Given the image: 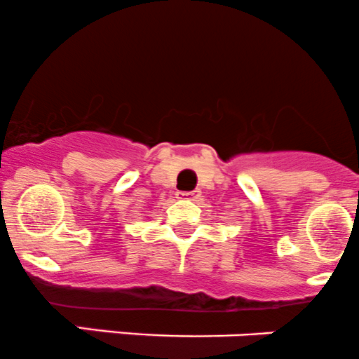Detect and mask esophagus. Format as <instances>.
Returning <instances> with one entry per match:
<instances>
[{
  "label": "esophagus",
  "instance_id": "1",
  "mask_svg": "<svg viewBox=\"0 0 359 359\" xmlns=\"http://www.w3.org/2000/svg\"><path fill=\"white\" fill-rule=\"evenodd\" d=\"M201 190H191V191H176V197L181 201H197L201 198Z\"/></svg>",
  "mask_w": 359,
  "mask_h": 359
}]
</instances>
